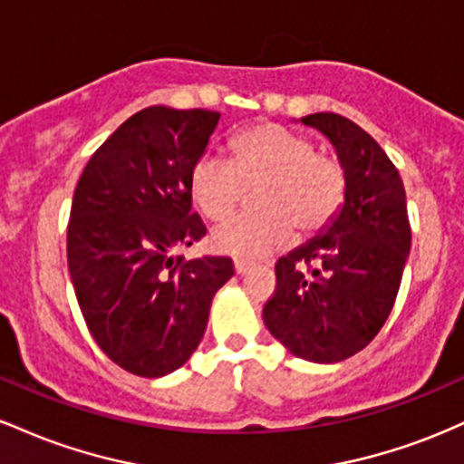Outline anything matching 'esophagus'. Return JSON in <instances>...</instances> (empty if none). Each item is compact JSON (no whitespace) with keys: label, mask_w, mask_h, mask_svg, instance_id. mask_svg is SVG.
Here are the masks:
<instances>
[{"label":"esophagus","mask_w":464,"mask_h":464,"mask_svg":"<svg viewBox=\"0 0 464 464\" xmlns=\"http://www.w3.org/2000/svg\"><path fill=\"white\" fill-rule=\"evenodd\" d=\"M233 266H236V273L237 275H244V273H248L250 270V262H244V259H236V262H233Z\"/></svg>","instance_id":"obj_1"}]
</instances>
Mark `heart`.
<instances>
[{
  "label": "heart",
  "instance_id": "obj_1",
  "mask_svg": "<svg viewBox=\"0 0 464 464\" xmlns=\"http://www.w3.org/2000/svg\"><path fill=\"white\" fill-rule=\"evenodd\" d=\"M233 161L202 154L191 165L189 194L200 214L222 220L242 200L246 185L264 183L259 214L222 222L211 244L237 257H264L296 236H314L334 222L347 196L343 163L316 152V143L281 124H257L231 141Z\"/></svg>",
  "mask_w": 464,
  "mask_h": 464
}]
</instances>
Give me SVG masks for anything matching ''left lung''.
<instances>
[{
	"label": "left lung",
	"mask_w": 464,
	"mask_h": 464,
	"mask_svg": "<svg viewBox=\"0 0 464 464\" xmlns=\"http://www.w3.org/2000/svg\"><path fill=\"white\" fill-rule=\"evenodd\" d=\"M301 121L335 146L347 196L327 233L276 262L264 323L296 358L332 364L358 353L384 327L412 231L399 169L369 132L338 113Z\"/></svg>",
	"instance_id": "obj_1"
}]
</instances>
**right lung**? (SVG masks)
Here are the masks:
<instances>
[{"instance_id":"right-lung-1","label":"right lung","mask_w":464,"mask_h":464,"mask_svg":"<svg viewBox=\"0 0 464 464\" xmlns=\"http://www.w3.org/2000/svg\"><path fill=\"white\" fill-rule=\"evenodd\" d=\"M220 113L148 106L106 140L80 177L67 264L84 323L124 371L161 377L189 360L231 257L174 255L205 237L189 172Z\"/></svg>"}]
</instances>
